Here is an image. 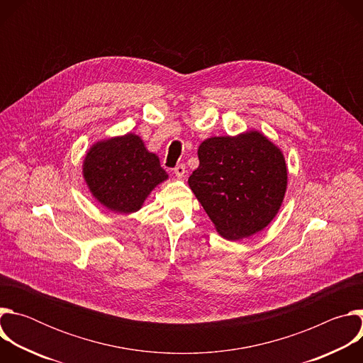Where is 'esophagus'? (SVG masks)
<instances>
[{"label":"esophagus","mask_w":363,"mask_h":363,"mask_svg":"<svg viewBox=\"0 0 363 363\" xmlns=\"http://www.w3.org/2000/svg\"><path fill=\"white\" fill-rule=\"evenodd\" d=\"M174 174H175V177H177L178 179H182V178L185 177V174H186L185 165H178V167L174 169Z\"/></svg>","instance_id":"34e87169"}]
</instances>
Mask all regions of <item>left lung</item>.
<instances>
[{
	"label": "left lung",
	"mask_w": 363,
	"mask_h": 363,
	"mask_svg": "<svg viewBox=\"0 0 363 363\" xmlns=\"http://www.w3.org/2000/svg\"><path fill=\"white\" fill-rule=\"evenodd\" d=\"M198 158L188 185L223 238H248L276 218L287 189V164L263 132L205 139Z\"/></svg>",
	"instance_id": "obj_1"
}]
</instances>
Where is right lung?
Here are the masks:
<instances>
[{"instance_id": "obj_1", "label": "right lung", "mask_w": 363, "mask_h": 363, "mask_svg": "<svg viewBox=\"0 0 363 363\" xmlns=\"http://www.w3.org/2000/svg\"><path fill=\"white\" fill-rule=\"evenodd\" d=\"M82 175L91 196L119 214L139 211L150 192L169 178L158 155L132 132L94 142L84 155Z\"/></svg>"}]
</instances>
